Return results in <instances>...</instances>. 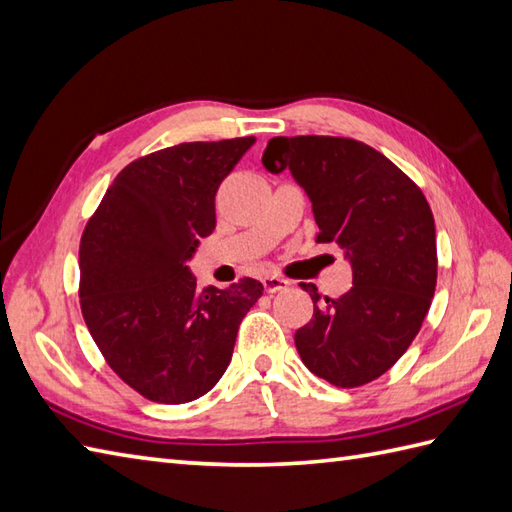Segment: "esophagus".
<instances>
[{"instance_id":"34e87169","label":"esophagus","mask_w":512,"mask_h":512,"mask_svg":"<svg viewBox=\"0 0 512 512\" xmlns=\"http://www.w3.org/2000/svg\"><path fill=\"white\" fill-rule=\"evenodd\" d=\"M261 283H264V288L268 294H275V292H283L290 288V281L283 279V277H277V275H270V277H264L261 279Z\"/></svg>"}]
</instances>
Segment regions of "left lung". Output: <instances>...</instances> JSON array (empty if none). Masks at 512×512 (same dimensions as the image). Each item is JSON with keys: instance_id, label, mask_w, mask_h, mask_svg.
<instances>
[{"instance_id": "1", "label": "left lung", "mask_w": 512, "mask_h": 512, "mask_svg": "<svg viewBox=\"0 0 512 512\" xmlns=\"http://www.w3.org/2000/svg\"><path fill=\"white\" fill-rule=\"evenodd\" d=\"M272 174L290 170L312 200L316 242H336L353 288L320 303L296 331L303 364L340 388L384 375L419 334L436 288V229L417 183L382 152L347 137H272L261 157Z\"/></svg>"}]
</instances>
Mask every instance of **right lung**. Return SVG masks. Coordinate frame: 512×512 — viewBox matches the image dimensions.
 Masks as SVG:
<instances>
[{"instance_id":"obj_1","label":"right lung","mask_w":512,"mask_h":512,"mask_svg":"<svg viewBox=\"0 0 512 512\" xmlns=\"http://www.w3.org/2000/svg\"><path fill=\"white\" fill-rule=\"evenodd\" d=\"M255 137L192 141L115 176L80 240V307L117 377L157 403L205 395L227 371L237 329L264 285L198 290L189 272L216 229L220 183Z\"/></svg>"}]
</instances>
